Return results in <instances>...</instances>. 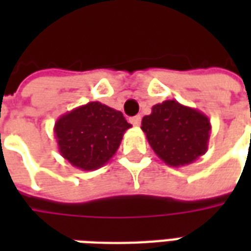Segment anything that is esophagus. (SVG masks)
Masks as SVG:
<instances>
[{
  "instance_id": "obj_1",
  "label": "esophagus",
  "mask_w": 251,
  "mask_h": 251,
  "mask_svg": "<svg viewBox=\"0 0 251 251\" xmlns=\"http://www.w3.org/2000/svg\"><path fill=\"white\" fill-rule=\"evenodd\" d=\"M129 121H130V124L133 126H140V124H141V115H136V117H131Z\"/></svg>"
}]
</instances>
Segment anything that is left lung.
Instances as JSON below:
<instances>
[{"label":"left lung","mask_w":251,"mask_h":251,"mask_svg":"<svg viewBox=\"0 0 251 251\" xmlns=\"http://www.w3.org/2000/svg\"><path fill=\"white\" fill-rule=\"evenodd\" d=\"M141 129L153 152L169 167L192 164L208 149V117L175 99L154 104L142 118Z\"/></svg>","instance_id":"left-lung-1"}]
</instances>
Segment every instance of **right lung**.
<instances>
[{
    "label": "right lung",
    "instance_id": "obj_1",
    "mask_svg": "<svg viewBox=\"0 0 251 251\" xmlns=\"http://www.w3.org/2000/svg\"><path fill=\"white\" fill-rule=\"evenodd\" d=\"M129 127L121 111L88 102L59 117L53 133L59 152L72 167L94 171L114 156Z\"/></svg>",
    "mask_w": 251,
    "mask_h": 251
}]
</instances>
